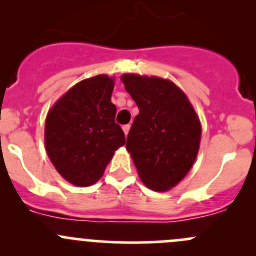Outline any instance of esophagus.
Segmentation results:
<instances>
[{
	"mask_svg": "<svg viewBox=\"0 0 256 256\" xmlns=\"http://www.w3.org/2000/svg\"><path fill=\"white\" fill-rule=\"evenodd\" d=\"M122 130H124V132H125V135L128 136V131H130V125H124L122 126Z\"/></svg>",
	"mask_w": 256,
	"mask_h": 256,
	"instance_id": "34e87169",
	"label": "esophagus"
}]
</instances>
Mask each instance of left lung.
Wrapping results in <instances>:
<instances>
[{
    "instance_id": "left-lung-1",
    "label": "left lung",
    "mask_w": 256,
    "mask_h": 256,
    "mask_svg": "<svg viewBox=\"0 0 256 256\" xmlns=\"http://www.w3.org/2000/svg\"><path fill=\"white\" fill-rule=\"evenodd\" d=\"M121 80L140 110L128 131L126 148L144 184L166 192L194 164L202 132L200 118L171 80L136 74H124Z\"/></svg>"
}]
</instances>
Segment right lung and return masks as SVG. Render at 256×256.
I'll use <instances>...</instances> for the list:
<instances>
[{
    "instance_id": "right-lung-1",
    "label": "right lung",
    "mask_w": 256,
    "mask_h": 256,
    "mask_svg": "<svg viewBox=\"0 0 256 256\" xmlns=\"http://www.w3.org/2000/svg\"><path fill=\"white\" fill-rule=\"evenodd\" d=\"M114 79L102 74L68 90L46 118V151L60 176L79 187L100 180L114 152L125 144L115 122Z\"/></svg>"
}]
</instances>
